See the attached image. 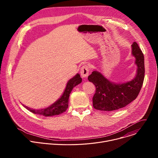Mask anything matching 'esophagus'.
Segmentation results:
<instances>
[{
	"instance_id": "obj_1",
	"label": "esophagus",
	"mask_w": 158,
	"mask_h": 158,
	"mask_svg": "<svg viewBox=\"0 0 158 158\" xmlns=\"http://www.w3.org/2000/svg\"><path fill=\"white\" fill-rule=\"evenodd\" d=\"M89 67L87 65H84L81 67V75L82 77H86L89 75Z\"/></svg>"
}]
</instances>
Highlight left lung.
I'll return each instance as SVG.
<instances>
[{"label": "left lung", "mask_w": 158, "mask_h": 158, "mask_svg": "<svg viewBox=\"0 0 158 158\" xmlns=\"http://www.w3.org/2000/svg\"><path fill=\"white\" fill-rule=\"evenodd\" d=\"M132 55L137 65L136 75L132 81L122 84L112 82L101 73L94 71L88 76V80L96 86L93 98L94 109L112 111L123 108L136 99L142 87L144 78V55L138 44L134 42L131 46Z\"/></svg>", "instance_id": "left-lung-1"}]
</instances>
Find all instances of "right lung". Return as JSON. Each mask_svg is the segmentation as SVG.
Listing matches in <instances>:
<instances>
[{
    "label": "right lung",
    "instance_id": "right-lung-1",
    "mask_svg": "<svg viewBox=\"0 0 158 158\" xmlns=\"http://www.w3.org/2000/svg\"><path fill=\"white\" fill-rule=\"evenodd\" d=\"M81 82L82 78L79 74H77L74 77H73L67 82L65 91L61 97L48 107L35 110L31 109L27 106H25V105L23 106L29 111L32 112V113L40 114L45 117L59 115L65 112L67 109L68 108L69 98L72 90L76 85H78Z\"/></svg>",
    "mask_w": 158,
    "mask_h": 158
}]
</instances>
